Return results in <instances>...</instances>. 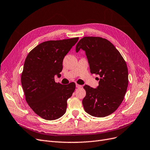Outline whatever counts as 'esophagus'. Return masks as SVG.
I'll use <instances>...</instances> for the list:
<instances>
[{"instance_id": "1", "label": "esophagus", "mask_w": 150, "mask_h": 150, "mask_svg": "<svg viewBox=\"0 0 150 150\" xmlns=\"http://www.w3.org/2000/svg\"><path fill=\"white\" fill-rule=\"evenodd\" d=\"M82 86L80 85H79V84H76V88H81Z\"/></svg>"}]
</instances>
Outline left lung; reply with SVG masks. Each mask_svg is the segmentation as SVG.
I'll list each match as a JSON object with an SVG mask.
<instances>
[{"label":"left lung","instance_id":"1","mask_svg":"<svg viewBox=\"0 0 150 150\" xmlns=\"http://www.w3.org/2000/svg\"><path fill=\"white\" fill-rule=\"evenodd\" d=\"M86 53L90 72L99 75V85H85L86 96L82 101L85 112L97 117H106L117 109L128 86L126 62L113 44L100 37H84L76 46Z\"/></svg>","mask_w":150,"mask_h":150}]
</instances>
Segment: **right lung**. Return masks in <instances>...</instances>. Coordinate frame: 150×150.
I'll list each match as a JSON object with an SVG mask.
<instances>
[{
    "label": "right lung",
    "instance_id": "obj_1",
    "mask_svg": "<svg viewBox=\"0 0 150 150\" xmlns=\"http://www.w3.org/2000/svg\"><path fill=\"white\" fill-rule=\"evenodd\" d=\"M79 38L43 42L30 52L25 59L21 81L26 101L37 115L53 120L65 113L67 99L75 89V83H55L60 77L62 62Z\"/></svg>",
    "mask_w": 150,
    "mask_h": 150
}]
</instances>
